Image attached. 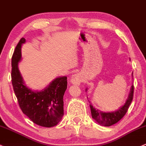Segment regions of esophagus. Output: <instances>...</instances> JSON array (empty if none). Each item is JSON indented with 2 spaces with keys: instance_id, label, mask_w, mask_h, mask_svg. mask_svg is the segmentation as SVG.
I'll use <instances>...</instances> for the list:
<instances>
[{
  "instance_id": "esophagus-1",
  "label": "esophagus",
  "mask_w": 146,
  "mask_h": 146,
  "mask_svg": "<svg viewBox=\"0 0 146 146\" xmlns=\"http://www.w3.org/2000/svg\"><path fill=\"white\" fill-rule=\"evenodd\" d=\"M70 82L73 84L74 85H79L82 82V78L80 75L78 74H75L74 76H72Z\"/></svg>"
}]
</instances>
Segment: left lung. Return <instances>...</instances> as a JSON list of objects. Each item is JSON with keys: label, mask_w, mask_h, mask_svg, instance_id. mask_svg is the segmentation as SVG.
Listing matches in <instances>:
<instances>
[{"label": "left lung", "mask_w": 146, "mask_h": 146, "mask_svg": "<svg viewBox=\"0 0 146 146\" xmlns=\"http://www.w3.org/2000/svg\"><path fill=\"white\" fill-rule=\"evenodd\" d=\"M134 96V85L131 88L130 94L125 104L122 107L116 111L113 112H102L100 110H96L90 104V108L92 118L95 119L100 125L103 126H111L115 123H118L127 113L129 105L133 100Z\"/></svg>", "instance_id": "obj_1"}]
</instances>
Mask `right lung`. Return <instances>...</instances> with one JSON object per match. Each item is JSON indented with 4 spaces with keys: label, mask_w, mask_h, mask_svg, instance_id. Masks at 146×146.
Here are the masks:
<instances>
[{
    "label": "right lung",
    "mask_w": 146,
    "mask_h": 146,
    "mask_svg": "<svg viewBox=\"0 0 146 146\" xmlns=\"http://www.w3.org/2000/svg\"><path fill=\"white\" fill-rule=\"evenodd\" d=\"M25 42L21 38L16 46L12 57V84L21 110L35 124L51 127L58 124L64 115L63 97L67 89V78L54 80L42 91L29 89L24 83L18 68L21 58V45Z\"/></svg>",
    "instance_id": "right-lung-1"
}]
</instances>
